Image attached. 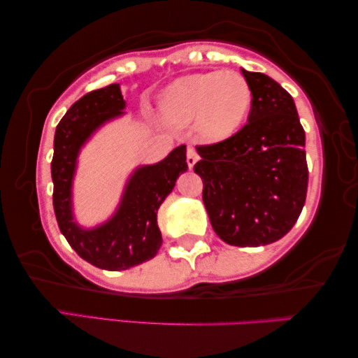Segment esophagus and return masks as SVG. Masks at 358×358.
Listing matches in <instances>:
<instances>
[{
	"label": "esophagus",
	"instance_id": "esophagus-1",
	"mask_svg": "<svg viewBox=\"0 0 358 358\" xmlns=\"http://www.w3.org/2000/svg\"><path fill=\"white\" fill-rule=\"evenodd\" d=\"M198 162V152L193 148H187V165L193 168V165Z\"/></svg>",
	"mask_w": 358,
	"mask_h": 358
}]
</instances>
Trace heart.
<instances>
[{
    "instance_id": "1",
    "label": "heart",
    "mask_w": 358,
    "mask_h": 358,
    "mask_svg": "<svg viewBox=\"0 0 358 358\" xmlns=\"http://www.w3.org/2000/svg\"><path fill=\"white\" fill-rule=\"evenodd\" d=\"M252 92L241 74L204 73L174 80L163 92L160 109L171 125H185L196 119L203 138H230L245 119Z\"/></svg>"
}]
</instances>
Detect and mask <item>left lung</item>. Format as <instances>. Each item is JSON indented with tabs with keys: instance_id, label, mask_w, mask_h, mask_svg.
Wrapping results in <instances>:
<instances>
[{
	"instance_id": "left-lung-1",
	"label": "left lung",
	"mask_w": 358,
	"mask_h": 358,
	"mask_svg": "<svg viewBox=\"0 0 358 358\" xmlns=\"http://www.w3.org/2000/svg\"><path fill=\"white\" fill-rule=\"evenodd\" d=\"M252 92L248 124L196 145L193 171L217 236L238 248L278 241L301 214L308 192L304 130L290 93L263 73L241 69Z\"/></svg>"
}]
</instances>
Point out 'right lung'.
I'll return each instance as SVG.
<instances>
[{
    "label": "right lung",
    "mask_w": 358,
    "mask_h": 358,
    "mask_svg": "<svg viewBox=\"0 0 358 358\" xmlns=\"http://www.w3.org/2000/svg\"><path fill=\"white\" fill-rule=\"evenodd\" d=\"M125 99L120 85L85 93L57 125L50 171L58 228L76 254L93 266L120 271L154 259L162 245L157 210L171 193L179 174L187 171L185 145L176 148L157 165L134 171L120 208L108 224L82 230L73 222L71 182L80 145L104 122L122 114Z\"/></svg>",
    "instance_id": "1"
}]
</instances>
